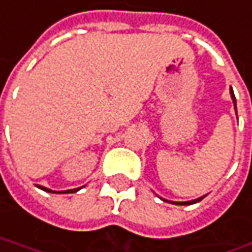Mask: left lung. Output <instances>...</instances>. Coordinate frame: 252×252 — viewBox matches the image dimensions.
Instances as JSON below:
<instances>
[{"label": "left lung", "mask_w": 252, "mask_h": 252, "mask_svg": "<svg viewBox=\"0 0 252 252\" xmlns=\"http://www.w3.org/2000/svg\"><path fill=\"white\" fill-rule=\"evenodd\" d=\"M231 96H232V101H234V104H235V95H234V93H232V90H231ZM237 110V108H235ZM205 197V195H204ZM204 197H200V198H197V200H192V201H187V202H174V201H168V202H172V204H177V205H191V204H195V202H200Z\"/></svg>", "instance_id": "left-lung-1"}]
</instances>
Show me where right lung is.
<instances>
[{
	"mask_svg": "<svg viewBox=\"0 0 252 252\" xmlns=\"http://www.w3.org/2000/svg\"><path fill=\"white\" fill-rule=\"evenodd\" d=\"M38 188H41V189H44V191H47V192H55V191H52L50 188H45V187H39L38 185ZM80 188H74V189H67V191H60V192H63V194H71V192H75V191H78ZM58 192V194H60Z\"/></svg>",
	"mask_w": 252,
	"mask_h": 252,
	"instance_id": "obj_1",
	"label": "right lung"
}]
</instances>
